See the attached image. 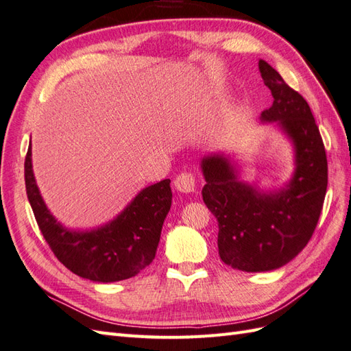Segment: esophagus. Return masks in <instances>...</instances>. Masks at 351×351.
Masks as SVG:
<instances>
[{"mask_svg":"<svg viewBox=\"0 0 351 351\" xmlns=\"http://www.w3.org/2000/svg\"><path fill=\"white\" fill-rule=\"evenodd\" d=\"M175 188L181 193H194L197 190V181L193 173L184 172L179 173L175 179Z\"/></svg>","mask_w":351,"mask_h":351,"instance_id":"1","label":"esophagus"}]
</instances>
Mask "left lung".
<instances>
[{
  "instance_id": "1",
  "label": "left lung",
  "mask_w": 351,
  "mask_h": 351,
  "mask_svg": "<svg viewBox=\"0 0 351 351\" xmlns=\"http://www.w3.org/2000/svg\"><path fill=\"white\" fill-rule=\"evenodd\" d=\"M273 105L259 120L273 123L292 142L295 170L280 190L264 191L240 181L237 165L223 154L202 158L203 202L218 219L219 256L247 273L271 271L298 255L317 226L328 186L325 147L307 101L259 60Z\"/></svg>"
}]
</instances>
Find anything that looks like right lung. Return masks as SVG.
Returning a JSON list of instances; mask_svg holds the SVG:
<instances>
[{"mask_svg": "<svg viewBox=\"0 0 351 351\" xmlns=\"http://www.w3.org/2000/svg\"><path fill=\"white\" fill-rule=\"evenodd\" d=\"M26 194L53 254L74 274L111 283L141 273L156 258L161 228L172 206L170 179L145 186L120 215L92 230H71L44 203L32 170L31 143L25 158Z\"/></svg>", "mask_w": 351, "mask_h": 351, "instance_id": "add662e5", "label": "right lung"}]
</instances>
